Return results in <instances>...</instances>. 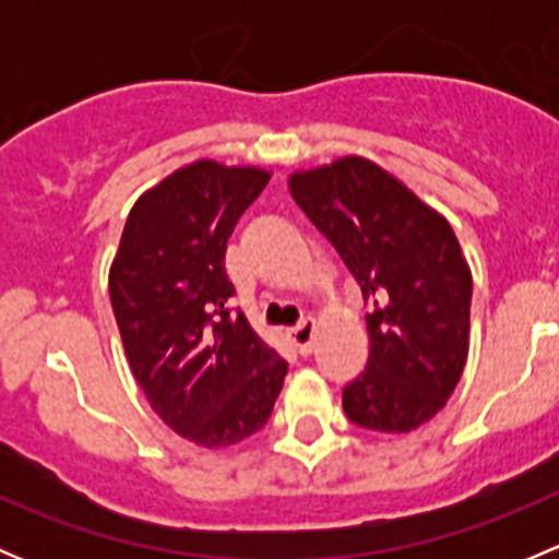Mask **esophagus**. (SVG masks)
<instances>
[{"label": "esophagus", "mask_w": 559, "mask_h": 559, "mask_svg": "<svg viewBox=\"0 0 559 559\" xmlns=\"http://www.w3.org/2000/svg\"><path fill=\"white\" fill-rule=\"evenodd\" d=\"M292 343H295V348L300 354H311L313 348V337H316V321L313 319H306L302 324H297L295 330L289 332Z\"/></svg>", "instance_id": "esophagus-1"}]
</instances>
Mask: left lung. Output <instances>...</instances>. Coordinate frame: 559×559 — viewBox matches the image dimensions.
I'll list each match as a JSON object with an SVG mask.
<instances>
[{"label": "left lung", "mask_w": 559, "mask_h": 559, "mask_svg": "<svg viewBox=\"0 0 559 559\" xmlns=\"http://www.w3.org/2000/svg\"><path fill=\"white\" fill-rule=\"evenodd\" d=\"M289 191L370 306L368 368L343 411L365 430H416L452 397L471 343L473 278L452 224L362 156L292 173Z\"/></svg>", "instance_id": "left-lung-1"}]
</instances>
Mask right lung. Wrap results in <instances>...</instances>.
I'll list each match as a JSON object with an SVG mask.
<instances>
[{"mask_svg":"<svg viewBox=\"0 0 559 559\" xmlns=\"http://www.w3.org/2000/svg\"><path fill=\"white\" fill-rule=\"evenodd\" d=\"M270 173L197 159L151 186L123 224L110 264L123 354L151 408L205 449L262 430L286 362L233 313L224 253L235 224Z\"/></svg>","mask_w":559,"mask_h":559,"instance_id":"add662e5","label":"right lung"}]
</instances>
